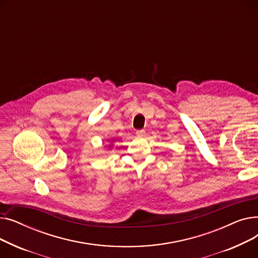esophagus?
<instances>
[{
	"label": "esophagus",
	"instance_id": "obj_1",
	"mask_svg": "<svg viewBox=\"0 0 258 258\" xmlns=\"http://www.w3.org/2000/svg\"><path fill=\"white\" fill-rule=\"evenodd\" d=\"M136 135L138 137H144L145 136V131L144 130H139L136 132Z\"/></svg>",
	"mask_w": 258,
	"mask_h": 258
}]
</instances>
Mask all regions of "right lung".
Returning <instances> with one entry per match:
<instances>
[{"instance_id": "add662e5", "label": "right lung", "mask_w": 258, "mask_h": 258, "mask_svg": "<svg viewBox=\"0 0 258 258\" xmlns=\"http://www.w3.org/2000/svg\"><path fill=\"white\" fill-rule=\"evenodd\" d=\"M113 143H114V139H112V140H111V143L108 144V147H112V146H113Z\"/></svg>"}]
</instances>
